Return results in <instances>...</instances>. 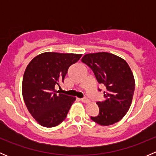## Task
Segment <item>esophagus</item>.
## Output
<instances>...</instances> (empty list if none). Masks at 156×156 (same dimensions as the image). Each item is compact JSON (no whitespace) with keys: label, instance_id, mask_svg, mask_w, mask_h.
Returning <instances> with one entry per match:
<instances>
[{"label":"esophagus","instance_id":"34e87169","mask_svg":"<svg viewBox=\"0 0 156 156\" xmlns=\"http://www.w3.org/2000/svg\"><path fill=\"white\" fill-rule=\"evenodd\" d=\"M81 101L82 102V103H90L89 100H87V99H86V98L81 99Z\"/></svg>","mask_w":156,"mask_h":156}]
</instances>
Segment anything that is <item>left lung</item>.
<instances>
[{"label": "left lung", "mask_w": 156, "mask_h": 156, "mask_svg": "<svg viewBox=\"0 0 156 156\" xmlns=\"http://www.w3.org/2000/svg\"><path fill=\"white\" fill-rule=\"evenodd\" d=\"M81 62L91 69L98 83L106 87L104 99L97 103L100 112L90 119L103 126L119 122L130 108L135 89L128 64L122 58L106 52L85 54Z\"/></svg>", "instance_id": "8db88e82"}]
</instances>
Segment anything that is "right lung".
Returning <instances> with one entry per match:
<instances>
[{
	"instance_id": "1",
	"label": "right lung",
	"mask_w": 156,
	"mask_h": 156,
	"mask_svg": "<svg viewBox=\"0 0 156 156\" xmlns=\"http://www.w3.org/2000/svg\"><path fill=\"white\" fill-rule=\"evenodd\" d=\"M82 54L46 52L37 55L26 67L23 97L29 113L41 126L53 127L66 118L75 97L56 94L55 86L63 82L70 66Z\"/></svg>"
}]
</instances>
